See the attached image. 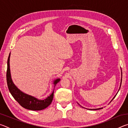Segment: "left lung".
<instances>
[{"instance_id":"left-lung-1","label":"left lung","mask_w":128,"mask_h":128,"mask_svg":"<svg viewBox=\"0 0 128 128\" xmlns=\"http://www.w3.org/2000/svg\"><path fill=\"white\" fill-rule=\"evenodd\" d=\"M121 82H122V78H121ZM120 87H121V85H120ZM116 95H115V96H114V98H115ZM114 98H113V99H114ZM113 99H112V100H113ZM102 108H97V109H92V110H100V109H102Z\"/></svg>"}]
</instances>
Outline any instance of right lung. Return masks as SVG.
<instances>
[{"mask_svg":"<svg viewBox=\"0 0 128 128\" xmlns=\"http://www.w3.org/2000/svg\"><path fill=\"white\" fill-rule=\"evenodd\" d=\"M10 54L8 56L7 61V82L8 89L10 92L14 97V99L18 102L22 107L26 109L33 111H40L47 108L51 103L54 97V92L44 100H38L33 96L27 95L18 89L16 86L13 83L10 77ZM60 79H57L54 81V84L58 83Z\"/></svg>","mask_w":128,"mask_h":128,"instance_id":"obj_1","label":"right lung"}]
</instances>
